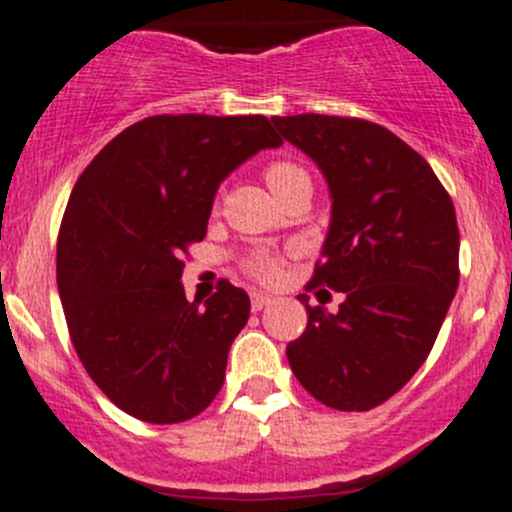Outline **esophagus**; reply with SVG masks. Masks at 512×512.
Here are the masks:
<instances>
[{
	"mask_svg": "<svg viewBox=\"0 0 512 512\" xmlns=\"http://www.w3.org/2000/svg\"><path fill=\"white\" fill-rule=\"evenodd\" d=\"M252 312H260V309H265L267 304H272V297L270 294H262V292H252Z\"/></svg>",
	"mask_w": 512,
	"mask_h": 512,
	"instance_id": "obj_1",
	"label": "esophagus"
}]
</instances>
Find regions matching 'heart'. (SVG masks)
<instances>
[{
    "instance_id": "b5f03b06",
    "label": "heart",
    "mask_w": 512,
    "mask_h": 512,
    "mask_svg": "<svg viewBox=\"0 0 512 512\" xmlns=\"http://www.w3.org/2000/svg\"><path fill=\"white\" fill-rule=\"evenodd\" d=\"M302 175H307V173H304L299 165L285 163V160H282V163H272L270 168L265 170V180H267V185H270L272 193H280L285 185L292 183V180L302 178ZM247 270H250L257 280L272 282L277 277V270H280V267H277V260H272V257L257 255L247 262Z\"/></svg>"
}]
</instances>
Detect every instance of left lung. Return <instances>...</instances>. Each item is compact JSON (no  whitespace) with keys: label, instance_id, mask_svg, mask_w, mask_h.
<instances>
[{"label":"left lung","instance_id":"8db88e82","mask_svg":"<svg viewBox=\"0 0 512 512\" xmlns=\"http://www.w3.org/2000/svg\"><path fill=\"white\" fill-rule=\"evenodd\" d=\"M285 141L322 170L332 220L309 289L344 292L309 307L287 344L299 384L324 406L369 411L426 361L458 289L456 210L436 173L399 136L361 118L275 116Z\"/></svg>","mask_w":512,"mask_h":512}]
</instances>
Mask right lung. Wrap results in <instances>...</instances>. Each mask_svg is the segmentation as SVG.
Instances as JSON below:
<instances>
[{
    "mask_svg": "<svg viewBox=\"0 0 512 512\" xmlns=\"http://www.w3.org/2000/svg\"><path fill=\"white\" fill-rule=\"evenodd\" d=\"M280 146L265 116H151L76 180L56 247L59 297L81 364L126 414L180 423L218 396L250 297L223 280L203 307L188 302L180 257L205 237L227 175Z\"/></svg>",
    "mask_w": 512,
    "mask_h": 512,
    "instance_id": "obj_1",
    "label": "right lung"
}]
</instances>
